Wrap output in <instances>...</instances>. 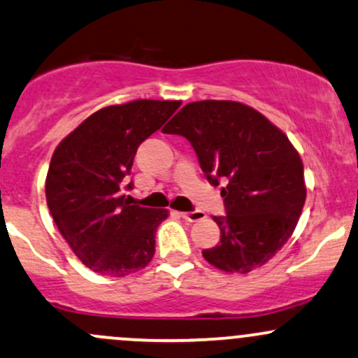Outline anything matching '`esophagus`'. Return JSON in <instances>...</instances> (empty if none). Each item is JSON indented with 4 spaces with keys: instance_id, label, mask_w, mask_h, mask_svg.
Listing matches in <instances>:
<instances>
[{
    "instance_id": "esophagus-1",
    "label": "esophagus",
    "mask_w": 358,
    "mask_h": 358,
    "mask_svg": "<svg viewBox=\"0 0 358 358\" xmlns=\"http://www.w3.org/2000/svg\"><path fill=\"white\" fill-rule=\"evenodd\" d=\"M180 217L185 219L187 222H199L206 219V214L200 210H194V212H180Z\"/></svg>"
}]
</instances>
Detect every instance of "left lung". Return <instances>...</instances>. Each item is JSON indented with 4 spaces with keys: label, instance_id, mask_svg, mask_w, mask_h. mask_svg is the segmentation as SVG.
<instances>
[{
    "label": "left lung",
    "instance_id": "8db88e82",
    "mask_svg": "<svg viewBox=\"0 0 358 358\" xmlns=\"http://www.w3.org/2000/svg\"><path fill=\"white\" fill-rule=\"evenodd\" d=\"M190 141L212 185L226 182L221 241L202 255L227 273L265 265L287 243L306 202L304 166L289 137L258 110L231 100L187 103L163 127Z\"/></svg>",
    "mask_w": 358,
    "mask_h": 358
}]
</instances>
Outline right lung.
I'll return each mask as SVG.
<instances>
[{
	"instance_id": "add662e5",
	"label": "right lung",
	"mask_w": 358,
	"mask_h": 358,
	"mask_svg": "<svg viewBox=\"0 0 358 358\" xmlns=\"http://www.w3.org/2000/svg\"><path fill=\"white\" fill-rule=\"evenodd\" d=\"M180 105L134 100L100 108L54 151L45 178L47 206L73 253L93 272L125 277L155 257L156 229L168 210L131 206L120 187L139 144Z\"/></svg>"
}]
</instances>
